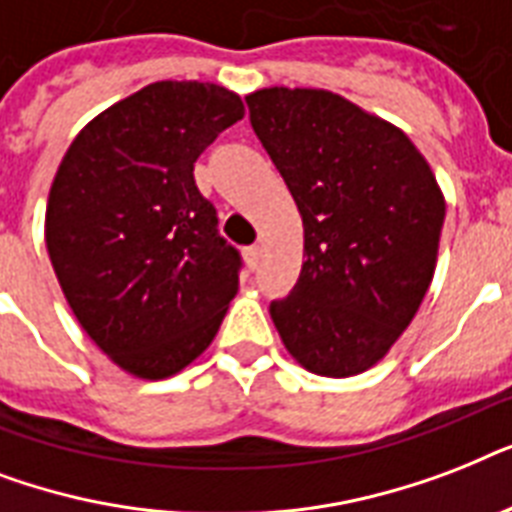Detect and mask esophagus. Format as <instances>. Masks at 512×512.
Wrapping results in <instances>:
<instances>
[{
	"mask_svg": "<svg viewBox=\"0 0 512 512\" xmlns=\"http://www.w3.org/2000/svg\"><path fill=\"white\" fill-rule=\"evenodd\" d=\"M244 260H247L249 271H255L257 263H260V247H247V249H244Z\"/></svg>",
	"mask_w": 512,
	"mask_h": 512,
	"instance_id": "obj_1",
	"label": "esophagus"
}]
</instances>
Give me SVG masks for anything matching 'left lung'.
<instances>
[{
	"label": "left lung",
	"mask_w": 512,
	"mask_h": 512,
	"mask_svg": "<svg viewBox=\"0 0 512 512\" xmlns=\"http://www.w3.org/2000/svg\"><path fill=\"white\" fill-rule=\"evenodd\" d=\"M249 122L303 217V271L271 319L321 377L372 369L436 273L446 201L404 132L342 95L265 87Z\"/></svg>",
	"instance_id": "left-lung-1"
}]
</instances>
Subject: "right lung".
<instances>
[{
  "label": "right lung",
  "mask_w": 512,
  "mask_h": 512,
  "mask_svg": "<svg viewBox=\"0 0 512 512\" xmlns=\"http://www.w3.org/2000/svg\"><path fill=\"white\" fill-rule=\"evenodd\" d=\"M241 116L220 84L154 82L95 116L55 172L44 241L60 289L140 380L199 358L239 292V249L217 231L193 162Z\"/></svg>",
  "instance_id": "1"
}]
</instances>
